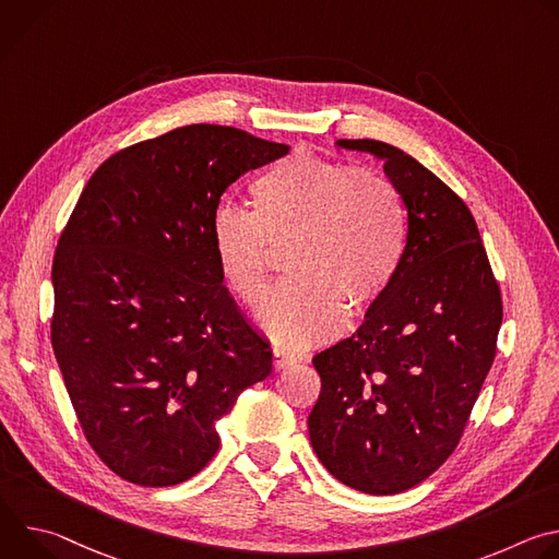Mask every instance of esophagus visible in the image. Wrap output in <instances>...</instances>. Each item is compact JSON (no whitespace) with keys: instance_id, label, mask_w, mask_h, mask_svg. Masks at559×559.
Instances as JSON below:
<instances>
[{"instance_id":"obj_1","label":"esophagus","mask_w":559,"mask_h":559,"mask_svg":"<svg viewBox=\"0 0 559 559\" xmlns=\"http://www.w3.org/2000/svg\"><path fill=\"white\" fill-rule=\"evenodd\" d=\"M272 356H274V369H276V371L287 369V367H292V365L298 362V356H296V354L285 352V349H281V347H274Z\"/></svg>"}]
</instances>
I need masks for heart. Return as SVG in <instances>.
<instances>
[{
	"instance_id": "obj_1",
	"label": "heart",
	"mask_w": 559,
	"mask_h": 559,
	"mask_svg": "<svg viewBox=\"0 0 559 559\" xmlns=\"http://www.w3.org/2000/svg\"><path fill=\"white\" fill-rule=\"evenodd\" d=\"M252 212L221 203L210 246L227 289L248 307L263 300L274 250L294 272L261 311L289 345L334 336L347 309L360 316L391 287L407 254V210L395 183L371 170L298 150L250 186Z\"/></svg>"
}]
</instances>
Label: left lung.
Wrapping results in <instances>:
<instances>
[{
    "mask_svg": "<svg viewBox=\"0 0 559 559\" xmlns=\"http://www.w3.org/2000/svg\"><path fill=\"white\" fill-rule=\"evenodd\" d=\"M369 152L407 207V254L362 325L316 354L321 395L309 442L343 485L403 493L453 453L496 358L502 294L464 201L414 156L373 139Z\"/></svg>",
    "mask_w": 559,
    "mask_h": 559,
    "instance_id": "left-lung-1",
    "label": "left lung"
}]
</instances>
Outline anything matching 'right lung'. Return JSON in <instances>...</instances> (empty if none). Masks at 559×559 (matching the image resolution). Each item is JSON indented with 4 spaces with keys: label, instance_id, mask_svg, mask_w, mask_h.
Listing matches in <instances>:
<instances>
[{
    "label": "right lung",
    "instance_id": "1",
    "mask_svg": "<svg viewBox=\"0 0 559 559\" xmlns=\"http://www.w3.org/2000/svg\"><path fill=\"white\" fill-rule=\"evenodd\" d=\"M287 152L210 123L134 143L97 168L59 236L55 358L86 440L132 485L190 480L218 451L216 420L272 373L210 218L227 186Z\"/></svg>",
    "mask_w": 559,
    "mask_h": 559
}]
</instances>
